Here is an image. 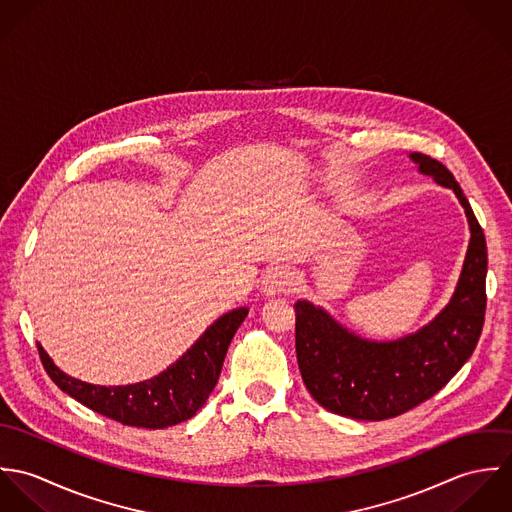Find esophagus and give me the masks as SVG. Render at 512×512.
<instances>
[{"instance_id":"34e87169","label":"esophagus","mask_w":512,"mask_h":512,"mask_svg":"<svg viewBox=\"0 0 512 512\" xmlns=\"http://www.w3.org/2000/svg\"><path fill=\"white\" fill-rule=\"evenodd\" d=\"M290 286H292V272L286 266H276L262 278L264 295H280L290 290Z\"/></svg>"}]
</instances>
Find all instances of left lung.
<instances>
[{
    "label": "left lung",
    "instance_id": "1",
    "mask_svg": "<svg viewBox=\"0 0 512 512\" xmlns=\"http://www.w3.org/2000/svg\"><path fill=\"white\" fill-rule=\"evenodd\" d=\"M420 173L455 193L471 238L457 288L434 321L396 341H368L325 309L299 299L295 353L309 394L329 412L353 420H388L439 392L473 355L485 321L487 244L459 183L436 159L410 153Z\"/></svg>",
    "mask_w": 512,
    "mask_h": 512
}]
</instances>
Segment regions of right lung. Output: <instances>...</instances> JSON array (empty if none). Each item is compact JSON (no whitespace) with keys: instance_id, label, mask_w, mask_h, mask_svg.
Listing matches in <instances>:
<instances>
[{"instance_id":"right-lung-1","label":"right lung","mask_w":512,"mask_h":512,"mask_svg":"<svg viewBox=\"0 0 512 512\" xmlns=\"http://www.w3.org/2000/svg\"><path fill=\"white\" fill-rule=\"evenodd\" d=\"M246 315V307L224 313L179 361L149 380L128 386L82 382L55 365L39 343L37 349L51 380L86 408L124 426L163 430L193 418L207 402L219 380L228 345Z\"/></svg>"}]
</instances>
